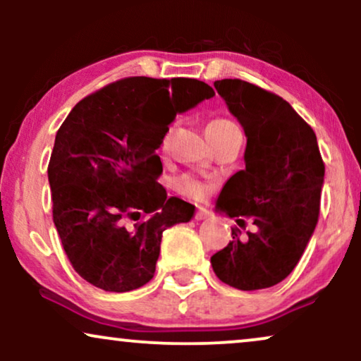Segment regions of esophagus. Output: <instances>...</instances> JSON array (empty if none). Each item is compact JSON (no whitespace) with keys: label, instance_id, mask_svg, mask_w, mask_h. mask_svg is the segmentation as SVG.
<instances>
[{"label":"esophagus","instance_id":"34e87169","mask_svg":"<svg viewBox=\"0 0 361 361\" xmlns=\"http://www.w3.org/2000/svg\"><path fill=\"white\" fill-rule=\"evenodd\" d=\"M207 217H210L209 210L204 209V207H197V210H195V219H197V221H204Z\"/></svg>","mask_w":361,"mask_h":361}]
</instances>
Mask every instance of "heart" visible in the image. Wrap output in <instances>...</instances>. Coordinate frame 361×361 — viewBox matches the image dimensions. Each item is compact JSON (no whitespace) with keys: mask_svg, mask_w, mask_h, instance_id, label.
I'll return each mask as SVG.
<instances>
[{"mask_svg":"<svg viewBox=\"0 0 361 361\" xmlns=\"http://www.w3.org/2000/svg\"><path fill=\"white\" fill-rule=\"evenodd\" d=\"M235 127L234 122H231V120L227 118H222V117H217V118H212L209 123H207V135L209 137H212V135H217V134H222V132L229 130V128ZM171 134H173V127L168 128L166 135H164V146L169 142V139H171ZM175 188L178 193H181L183 197H188L192 198V200H202V198L205 197L207 193H209V183L204 180H200V178L193 176V175H181L176 178L175 181Z\"/></svg>","mask_w":361,"mask_h":361,"instance_id":"b5f03b06","label":"heart"}]
</instances>
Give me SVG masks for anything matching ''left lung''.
I'll return each instance as SVG.
<instances>
[{
	"label": "left lung",
	"mask_w": 361,
	"mask_h": 361,
	"mask_svg": "<svg viewBox=\"0 0 361 361\" xmlns=\"http://www.w3.org/2000/svg\"><path fill=\"white\" fill-rule=\"evenodd\" d=\"M215 90L247 137L244 163L224 185L217 209L252 233L210 258L217 279L239 290L273 287L287 279L304 255L321 209L324 161L312 127L271 91L243 80H221Z\"/></svg>",
	"instance_id": "obj_1"
}]
</instances>
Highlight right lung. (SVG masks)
<instances>
[{
    "mask_svg": "<svg viewBox=\"0 0 361 361\" xmlns=\"http://www.w3.org/2000/svg\"><path fill=\"white\" fill-rule=\"evenodd\" d=\"M214 94L192 78H122L82 98L62 122L47 168L52 219L73 268L91 285L117 293L146 285L163 231L193 217L192 204L168 198L157 183L156 149L176 114Z\"/></svg>",
    "mask_w": 361,
    "mask_h": 361,
    "instance_id": "obj_1",
    "label": "right lung"
}]
</instances>
